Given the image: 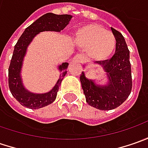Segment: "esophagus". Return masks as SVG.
<instances>
[{
	"mask_svg": "<svg viewBox=\"0 0 148 148\" xmlns=\"http://www.w3.org/2000/svg\"><path fill=\"white\" fill-rule=\"evenodd\" d=\"M73 61H76V62H83V57L82 55H76L74 58H73Z\"/></svg>",
	"mask_w": 148,
	"mask_h": 148,
	"instance_id": "obj_1",
	"label": "esophagus"
}]
</instances>
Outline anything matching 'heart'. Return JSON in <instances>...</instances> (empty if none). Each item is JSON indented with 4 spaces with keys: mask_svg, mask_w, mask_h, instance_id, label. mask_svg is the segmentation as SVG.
<instances>
[{
    "mask_svg": "<svg viewBox=\"0 0 148 148\" xmlns=\"http://www.w3.org/2000/svg\"><path fill=\"white\" fill-rule=\"evenodd\" d=\"M74 39L79 47L87 50L92 58L99 61L109 58L116 47L114 35L95 24L80 27L75 34Z\"/></svg>",
    "mask_w": 148,
    "mask_h": 148,
    "instance_id": "1",
    "label": "heart"
}]
</instances>
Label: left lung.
I'll list each match as a JSON object with an SVG mask.
<instances>
[{"mask_svg": "<svg viewBox=\"0 0 148 148\" xmlns=\"http://www.w3.org/2000/svg\"><path fill=\"white\" fill-rule=\"evenodd\" d=\"M116 38L115 53L110 59L96 62L107 72L110 82L105 86H96L82 72V82L86 100L89 105L100 110H114L122 105L132 90V73L129 50L120 32L111 28Z\"/></svg>", "mask_w": 148, "mask_h": 148, "instance_id": "left-lung-1", "label": "left lung"}]
</instances>
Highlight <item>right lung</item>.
<instances>
[{
  "label": "right lung",
  "mask_w": 148,
  "mask_h": 148,
  "mask_svg": "<svg viewBox=\"0 0 148 148\" xmlns=\"http://www.w3.org/2000/svg\"><path fill=\"white\" fill-rule=\"evenodd\" d=\"M71 17L72 16L70 14H55L53 13L43 14L31 25L26 28L14 45L8 69V83L11 94L20 105L30 109H40L52 104L56 99L61 82L66 74V68L68 66L67 62H63L59 66L61 71L59 79L52 90L45 94H33L26 90L21 82L20 69L26 49L34 37L39 32L46 30L60 32L68 25Z\"/></svg>",
  "instance_id": "right-lung-1"
}]
</instances>
